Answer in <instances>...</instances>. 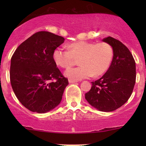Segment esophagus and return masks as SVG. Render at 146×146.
Masks as SVG:
<instances>
[{
    "label": "esophagus",
    "mask_w": 146,
    "mask_h": 146,
    "mask_svg": "<svg viewBox=\"0 0 146 146\" xmlns=\"http://www.w3.org/2000/svg\"><path fill=\"white\" fill-rule=\"evenodd\" d=\"M68 82H69V83H76V82H77L78 81L77 80H73L69 79Z\"/></svg>",
    "instance_id": "1"
}]
</instances>
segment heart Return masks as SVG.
<instances>
[{
	"label": "heart",
	"mask_w": 146,
	"mask_h": 146,
	"mask_svg": "<svg viewBox=\"0 0 146 146\" xmlns=\"http://www.w3.org/2000/svg\"><path fill=\"white\" fill-rule=\"evenodd\" d=\"M69 50L58 48L53 52V59L58 66L68 68L76 63L78 67L69 68L65 75L73 80L99 76L108 70L112 61L113 50L110 44L80 40L70 44Z\"/></svg>",
	"instance_id": "1"
}]
</instances>
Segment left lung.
Listing matches in <instances>:
<instances>
[{
    "mask_svg": "<svg viewBox=\"0 0 146 146\" xmlns=\"http://www.w3.org/2000/svg\"><path fill=\"white\" fill-rule=\"evenodd\" d=\"M102 41L113 50L111 65L101 78L92 82V88L85 94L90 104L102 111H112L128 100L135 83V62L129 49L111 36Z\"/></svg>",
    "mask_w": 146,
    "mask_h": 146,
    "instance_id": "1",
    "label": "left lung"
}]
</instances>
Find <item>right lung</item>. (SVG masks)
<instances>
[{
  "label": "right lung",
  "instance_id": "right-lung-1",
  "mask_svg": "<svg viewBox=\"0 0 146 146\" xmlns=\"http://www.w3.org/2000/svg\"><path fill=\"white\" fill-rule=\"evenodd\" d=\"M64 42L60 36L38 32L19 45L11 58L12 88L30 111L45 113L60 103L68 80L56 67L53 52Z\"/></svg>",
  "mask_w": 146,
  "mask_h": 146
}]
</instances>
